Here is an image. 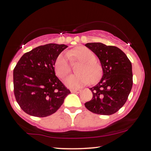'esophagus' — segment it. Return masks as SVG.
<instances>
[{
    "label": "esophagus",
    "instance_id": "34e87169",
    "mask_svg": "<svg viewBox=\"0 0 151 151\" xmlns=\"http://www.w3.org/2000/svg\"><path fill=\"white\" fill-rule=\"evenodd\" d=\"M81 91V90H80V89H71L70 90L71 93H80Z\"/></svg>",
    "mask_w": 151,
    "mask_h": 151
}]
</instances>
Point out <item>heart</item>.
<instances>
[{"label":"heart","instance_id":"obj_1","mask_svg":"<svg viewBox=\"0 0 151 151\" xmlns=\"http://www.w3.org/2000/svg\"><path fill=\"white\" fill-rule=\"evenodd\" d=\"M80 61L82 65L78 69V75H70L66 78L65 84L70 88H78L89 83H96L102 76V68L94 59L95 56L88 48L79 47L69 50L67 55L61 54L55 61V68L57 75L63 79L70 73V60Z\"/></svg>","mask_w":151,"mask_h":151}]
</instances>
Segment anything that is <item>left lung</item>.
<instances>
[{
	"mask_svg": "<svg viewBox=\"0 0 151 151\" xmlns=\"http://www.w3.org/2000/svg\"><path fill=\"white\" fill-rule=\"evenodd\" d=\"M85 46L99 58L103 75L100 82L90 88L93 98L85 106L93 113L111 115L124 105L131 93V63L124 52L116 47L101 42L86 43Z\"/></svg>",
	"mask_w": 151,
	"mask_h": 151,
	"instance_id": "1",
	"label": "left lung"
}]
</instances>
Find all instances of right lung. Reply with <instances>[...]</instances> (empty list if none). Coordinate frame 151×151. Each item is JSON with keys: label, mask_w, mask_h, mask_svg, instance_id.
Returning <instances> with one entry per match:
<instances>
[{"label": "right lung", "mask_w": 151, "mask_h": 151, "mask_svg": "<svg viewBox=\"0 0 151 151\" xmlns=\"http://www.w3.org/2000/svg\"><path fill=\"white\" fill-rule=\"evenodd\" d=\"M65 45L39 46L22 56L13 70L14 93L22 111L37 117L51 115L70 93L55 75L54 65Z\"/></svg>", "instance_id": "add662e5"}]
</instances>
